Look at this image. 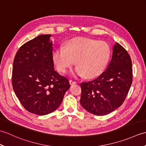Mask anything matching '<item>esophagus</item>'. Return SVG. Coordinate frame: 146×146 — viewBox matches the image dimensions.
I'll return each mask as SVG.
<instances>
[{"instance_id": "esophagus-1", "label": "esophagus", "mask_w": 146, "mask_h": 146, "mask_svg": "<svg viewBox=\"0 0 146 146\" xmlns=\"http://www.w3.org/2000/svg\"><path fill=\"white\" fill-rule=\"evenodd\" d=\"M70 85H74V84H76V82L74 81L73 80H70Z\"/></svg>"}]
</instances>
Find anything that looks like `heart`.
<instances>
[{
    "label": "heart",
    "mask_w": 146,
    "mask_h": 146,
    "mask_svg": "<svg viewBox=\"0 0 146 146\" xmlns=\"http://www.w3.org/2000/svg\"><path fill=\"white\" fill-rule=\"evenodd\" d=\"M110 48L106 43L90 39H71L64 48H58L52 54L57 70L64 73L75 63L73 73L95 78L102 73L110 58Z\"/></svg>",
    "instance_id": "b5f03b06"
}]
</instances>
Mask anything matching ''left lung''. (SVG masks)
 Instances as JSON below:
<instances>
[{"instance_id": "obj_1", "label": "left lung", "mask_w": 146, "mask_h": 146, "mask_svg": "<svg viewBox=\"0 0 146 146\" xmlns=\"http://www.w3.org/2000/svg\"><path fill=\"white\" fill-rule=\"evenodd\" d=\"M132 83L131 57L127 51L116 42L107 70L96 79L81 83L80 104L92 114L107 115L121 106Z\"/></svg>"}]
</instances>
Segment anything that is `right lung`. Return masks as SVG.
Listing matches in <instances>:
<instances>
[{
    "label": "right lung",
    "mask_w": 146,
    "mask_h": 146,
    "mask_svg": "<svg viewBox=\"0 0 146 146\" xmlns=\"http://www.w3.org/2000/svg\"><path fill=\"white\" fill-rule=\"evenodd\" d=\"M51 36L39 35L24 44L12 67L15 95L26 110L39 115L57 109L70 87L68 78L54 70Z\"/></svg>",
    "instance_id": "obj_1"
}]
</instances>
